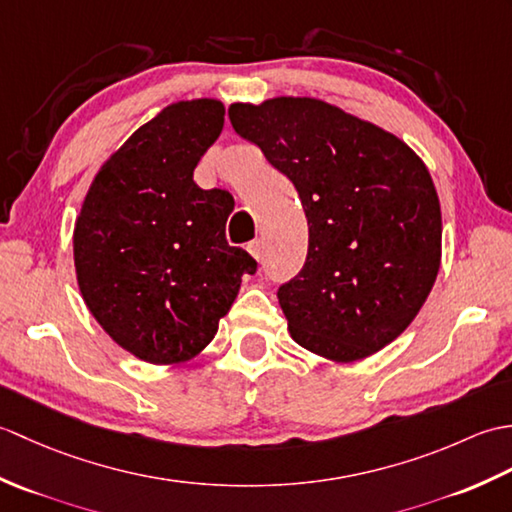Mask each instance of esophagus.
Here are the masks:
<instances>
[{"label":"esophagus","instance_id":"34e87169","mask_svg":"<svg viewBox=\"0 0 512 512\" xmlns=\"http://www.w3.org/2000/svg\"><path fill=\"white\" fill-rule=\"evenodd\" d=\"M248 253L253 255V259H257V262H259V259L264 257V244L259 242V239H257V242H250L248 244Z\"/></svg>","mask_w":512,"mask_h":512}]
</instances>
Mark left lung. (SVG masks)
<instances>
[{"instance_id": "8db88e82", "label": "left lung", "mask_w": 512, "mask_h": 512, "mask_svg": "<svg viewBox=\"0 0 512 512\" xmlns=\"http://www.w3.org/2000/svg\"><path fill=\"white\" fill-rule=\"evenodd\" d=\"M228 118L295 184L308 217L306 264L277 292L292 341L334 363L396 341L442 259L440 200L422 158L312 96L233 103Z\"/></svg>"}]
</instances>
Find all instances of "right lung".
Here are the masks:
<instances>
[{
  "label": "right lung",
  "mask_w": 512,
  "mask_h": 512,
  "mask_svg": "<svg viewBox=\"0 0 512 512\" xmlns=\"http://www.w3.org/2000/svg\"><path fill=\"white\" fill-rule=\"evenodd\" d=\"M217 99L176 101L107 158L74 222V270L107 336L151 365H180L213 341L255 273L228 246L231 193L204 191L193 169L224 127Z\"/></svg>",
  "instance_id": "add662e5"
}]
</instances>
